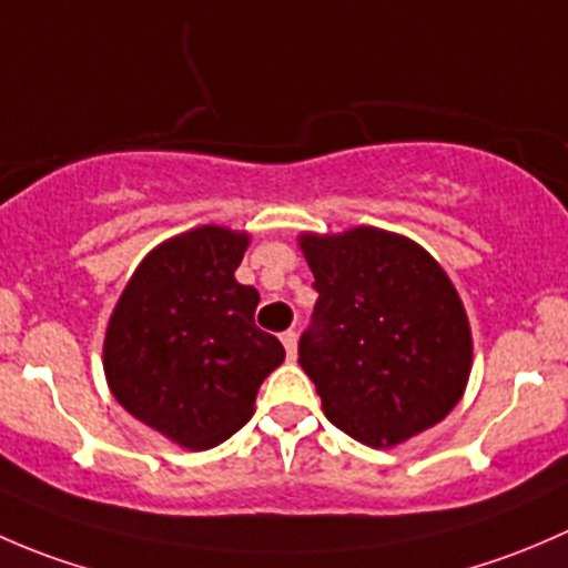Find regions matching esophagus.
I'll use <instances>...</instances> for the list:
<instances>
[{
    "label": "esophagus",
    "instance_id": "34e87169",
    "mask_svg": "<svg viewBox=\"0 0 568 568\" xmlns=\"http://www.w3.org/2000/svg\"><path fill=\"white\" fill-rule=\"evenodd\" d=\"M280 341H283L285 354H288V359H296V332H294V329L283 332V335H280Z\"/></svg>",
    "mask_w": 568,
    "mask_h": 568
}]
</instances>
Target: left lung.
I'll list each match as a JSON object with an SVG mask.
<instances>
[{
  "mask_svg": "<svg viewBox=\"0 0 568 568\" xmlns=\"http://www.w3.org/2000/svg\"><path fill=\"white\" fill-rule=\"evenodd\" d=\"M318 302L300 365L324 415L371 448L437 426L469 376L473 337L459 294L415 242L376 227L302 236Z\"/></svg>",
  "mask_w": 568,
  "mask_h": 568,
  "instance_id": "1",
  "label": "left lung"
}]
</instances>
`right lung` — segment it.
<instances>
[{
  "label": "right lung",
  "instance_id": "right-lung-1",
  "mask_svg": "<svg viewBox=\"0 0 568 568\" xmlns=\"http://www.w3.org/2000/svg\"><path fill=\"white\" fill-rule=\"evenodd\" d=\"M244 250V233L214 225L170 239L140 263L109 321L112 395L183 448L239 432L285 359L283 343L255 326L257 291L233 277Z\"/></svg>",
  "mask_w": 568,
  "mask_h": 568
}]
</instances>
